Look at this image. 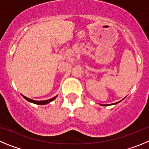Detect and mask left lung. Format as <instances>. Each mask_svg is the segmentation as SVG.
<instances>
[{"label":"left lung","mask_w":149,"mask_h":149,"mask_svg":"<svg viewBox=\"0 0 149 149\" xmlns=\"http://www.w3.org/2000/svg\"><path fill=\"white\" fill-rule=\"evenodd\" d=\"M124 99H125V98H124ZM121 101H123V100H121ZM121 101H120V102H116V103H113V104H117V103L120 102H121ZM101 105H102V106H107V105H109V104H101Z\"/></svg>","instance_id":"left-lung-1"}]
</instances>
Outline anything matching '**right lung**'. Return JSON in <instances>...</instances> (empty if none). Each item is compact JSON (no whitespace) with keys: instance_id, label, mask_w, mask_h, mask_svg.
I'll return each instance as SVG.
<instances>
[{"instance_id":"add662e5","label":"right lung","mask_w":149,"mask_h":149,"mask_svg":"<svg viewBox=\"0 0 149 149\" xmlns=\"http://www.w3.org/2000/svg\"><path fill=\"white\" fill-rule=\"evenodd\" d=\"M21 96H23V97L24 98L25 100H27L28 102H32V103H34V104H48V103H49L50 102L53 101V100L56 99V97H57V96H54L53 98H52V99H49V100H43V101H36V100H31V99H29V98L26 97V96H24L23 94H21Z\"/></svg>"}]
</instances>
